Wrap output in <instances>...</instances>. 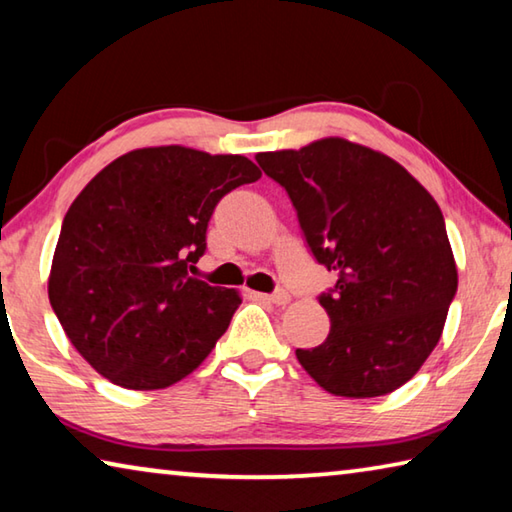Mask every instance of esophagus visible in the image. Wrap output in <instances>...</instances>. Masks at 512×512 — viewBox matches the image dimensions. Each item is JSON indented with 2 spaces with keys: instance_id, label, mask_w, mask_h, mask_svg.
<instances>
[{
  "instance_id": "1",
  "label": "esophagus",
  "mask_w": 512,
  "mask_h": 512,
  "mask_svg": "<svg viewBox=\"0 0 512 512\" xmlns=\"http://www.w3.org/2000/svg\"><path fill=\"white\" fill-rule=\"evenodd\" d=\"M259 298H264L268 302H273V305H287V302L291 300V296L287 291H275V293H257Z\"/></svg>"
}]
</instances>
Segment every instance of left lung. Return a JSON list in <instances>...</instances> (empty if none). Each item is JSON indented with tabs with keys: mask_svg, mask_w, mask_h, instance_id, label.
I'll return each instance as SVG.
<instances>
[{
	"mask_svg": "<svg viewBox=\"0 0 512 512\" xmlns=\"http://www.w3.org/2000/svg\"><path fill=\"white\" fill-rule=\"evenodd\" d=\"M298 212L311 253L336 287L320 296L327 339L296 350L320 388L341 397L393 393L443 334L458 287L433 196L388 155L343 137L257 153Z\"/></svg>",
	"mask_w": 512,
	"mask_h": 512,
	"instance_id": "left-lung-1",
	"label": "left lung"
}]
</instances>
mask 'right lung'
Returning a JSON list of instances; mask_svg holds the SVG:
<instances>
[{"mask_svg": "<svg viewBox=\"0 0 512 512\" xmlns=\"http://www.w3.org/2000/svg\"><path fill=\"white\" fill-rule=\"evenodd\" d=\"M262 178L244 155L149 146L112 160L69 210L49 273L67 339L112 384L158 391L194 372L241 305L187 271L216 203Z\"/></svg>", "mask_w": 512, "mask_h": 512, "instance_id": "obj_1", "label": "right lung"}]
</instances>
